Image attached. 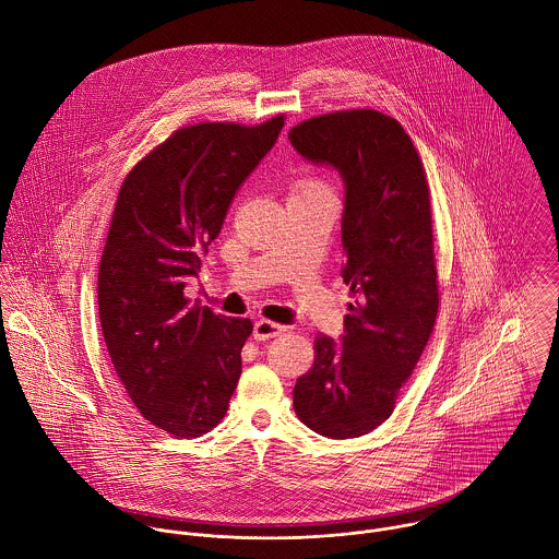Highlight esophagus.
<instances>
[{
  "instance_id": "1",
  "label": "esophagus",
  "mask_w": 559,
  "mask_h": 559,
  "mask_svg": "<svg viewBox=\"0 0 559 559\" xmlns=\"http://www.w3.org/2000/svg\"><path fill=\"white\" fill-rule=\"evenodd\" d=\"M285 329H287V326L276 324V322H272V320H259V322L254 324V333H252V335H254L257 342H265V340H272V337L281 335Z\"/></svg>"
}]
</instances>
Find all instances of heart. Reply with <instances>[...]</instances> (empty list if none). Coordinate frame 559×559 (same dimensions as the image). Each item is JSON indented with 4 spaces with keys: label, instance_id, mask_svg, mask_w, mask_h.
Segmentation results:
<instances>
[{
    "label": "heart",
    "instance_id": "obj_1",
    "mask_svg": "<svg viewBox=\"0 0 559 559\" xmlns=\"http://www.w3.org/2000/svg\"><path fill=\"white\" fill-rule=\"evenodd\" d=\"M318 189H326V185L320 178H313V176H305L296 185V191H318Z\"/></svg>",
    "mask_w": 559,
    "mask_h": 559
}]
</instances>
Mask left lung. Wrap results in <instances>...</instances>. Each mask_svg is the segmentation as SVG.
Wrapping results in <instances>:
<instances>
[{
    "mask_svg": "<svg viewBox=\"0 0 559 559\" xmlns=\"http://www.w3.org/2000/svg\"><path fill=\"white\" fill-rule=\"evenodd\" d=\"M289 141L305 158L340 169L346 182L342 278L355 296L342 346L316 337V359L296 381L294 409L320 436L359 438L392 416L436 324L427 171L405 128L372 108L305 119Z\"/></svg>",
    "mask_w": 559,
    "mask_h": 559,
    "instance_id": "obj_1",
    "label": "left lung"
}]
</instances>
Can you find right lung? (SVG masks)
<instances>
[{
	"mask_svg": "<svg viewBox=\"0 0 559 559\" xmlns=\"http://www.w3.org/2000/svg\"><path fill=\"white\" fill-rule=\"evenodd\" d=\"M283 126L178 128L121 182L97 272L102 333L134 407L174 438L217 427L241 377L252 322L191 305L185 283Z\"/></svg>",
	"mask_w": 559,
	"mask_h": 559,
	"instance_id": "obj_1",
	"label": "right lung"
}]
</instances>
